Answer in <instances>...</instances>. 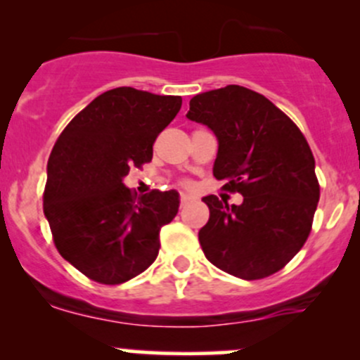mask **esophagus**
<instances>
[{
  "mask_svg": "<svg viewBox=\"0 0 360 360\" xmlns=\"http://www.w3.org/2000/svg\"><path fill=\"white\" fill-rule=\"evenodd\" d=\"M190 202H191V197H190V195L181 193V207L186 205V203H190Z\"/></svg>",
  "mask_w": 360,
  "mask_h": 360,
  "instance_id": "34e87169",
  "label": "esophagus"
}]
</instances>
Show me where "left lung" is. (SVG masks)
Listing matches in <instances>:
<instances>
[{
    "mask_svg": "<svg viewBox=\"0 0 360 360\" xmlns=\"http://www.w3.org/2000/svg\"><path fill=\"white\" fill-rule=\"evenodd\" d=\"M186 118L212 130L214 177L244 197L240 205L202 198L210 210L198 231L203 254L244 281L275 274L307 242L321 195L307 139L274 103L240 85L197 94Z\"/></svg>",
    "mask_w": 360,
    "mask_h": 360,
    "instance_id": "obj_1",
    "label": "left lung"
}]
</instances>
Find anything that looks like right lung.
<instances>
[{
	"label": "right lung",
	"instance_id": "obj_1",
	"mask_svg": "<svg viewBox=\"0 0 360 360\" xmlns=\"http://www.w3.org/2000/svg\"><path fill=\"white\" fill-rule=\"evenodd\" d=\"M181 104V96L118 86L96 97L57 139L43 212L60 256L92 281L123 284L157 259L160 230L176 217L179 193L137 197L123 177L150 162Z\"/></svg>",
	"mask_w": 360,
	"mask_h": 360
}]
</instances>
